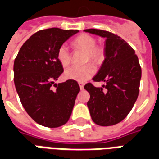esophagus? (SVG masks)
<instances>
[{"label":"esophagus","mask_w":159,"mask_h":159,"mask_svg":"<svg viewBox=\"0 0 159 159\" xmlns=\"http://www.w3.org/2000/svg\"><path fill=\"white\" fill-rule=\"evenodd\" d=\"M79 87H80V89H81V90H83V88H84V83H79Z\"/></svg>","instance_id":"1"}]
</instances>
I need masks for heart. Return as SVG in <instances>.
I'll return each instance as SVG.
<instances>
[{
  "instance_id": "obj_1",
  "label": "heart",
  "mask_w": 159,
  "mask_h": 159,
  "mask_svg": "<svg viewBox=\"0 0 159 159\" xmlns=\"http://www.w3.org/2000/svg\"><path fill=\"white\" fill-rule=\"evenodd\" d=\"M96 39L92 36L82 34L76 36L73 40V46L77 49L85 51L84 62L91 61L94 65H100L105 59V49L103 47L96 45ZM57 59L63 67H67L69 66L71 55L67 46L62 44L59 46L57 50ZM95 73V68L93 64L89 63L83 66H72L66 70L64 73L66 79L74 80L79 83H84L90 79Z\"/></svg>"
}]
</instances>
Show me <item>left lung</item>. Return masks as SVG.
I'll return each mask as SVG.
<instances>
[{
    "mask_svg": "<svg viewBox=\"0 0 159 159\" xmlns=\"http://www.w3.org/2000/svg\"><path fill=\"white\" fill-rule=\"evenodd\" d=\"M84 30L106 37V58L93 78L106 85L96 88L89 83L84 89L90 94L88 107L93 123L111 126L123 121L132 110L139 95L141 68L134 50L119 36L103 30Z\"/></svg>",
    "mask_w": 159,
    "mask_h": 159,
    "instance_id": "obj_1",
    "label": "left lung"
}]
</instances>
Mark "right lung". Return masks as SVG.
<instances>
[{"instance_id":"1","label":"right lung","mask_w":159,"mask_h":159,"mask_svg":"<svg viewBox=\"0 0 159 159\" xmlns=\"http://www.w3.org/2000/svg\"><path fill=\"white\" fill-rule=\"evenodd\" d=\"M77 32L59 28L41 30L23 44L14 60L13 79L20 101L30 117L42 126H62L72 112L80 91L78 83L69 79L54 84V81L64 71L57 50Z\"/></svg>"}]
</instances>
